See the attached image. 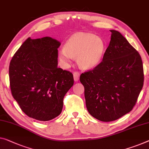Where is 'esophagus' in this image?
<instances>
[{
  "instance_id": "esophagus-1",
  "label": "esophagus",
  "mask_w": 149,
  "mask_h": 149,
  "mask_svg": "<svg viewBox=\"0 0 149 149\" xmlns=\"http://www.w3.org/2000/svg\"><path fill=\"white\" fill-rule=\"evenodd\" d=\"M79 78V73L75 72L74 73V79L75 81H77Z\"/></svg>"
}]
</instances>
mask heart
I'll return each mask as SVG.
<instances>
[{
	"instance_id": "heart-1",
	"label": "heart",
	"mask_w": 149,
	"mask_h": 149,
	"mask_svg": "<svg viewBox=\"0 0 149 149\" xmlns=\"http://www.w3.org/2000/svg\"><path fill=\"white\" fill-rule=\"evenodd\" d=\"M105 43L100 37L88 33H77L66 41L65 47L59 51V60L69 65L74 57L83 70H90L98 65L105 53Z\"/></svg>"
}]
</instances>
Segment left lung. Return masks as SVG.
<instances>
[{"label":"left lung","mask_w":149,"mask_h":149,"mask_svg":"<svg viewBox=\"0 0 149 149\" xmlns=\"http://www.w3.org/2000/svg\"><path fill=\"white\" fill-rule=\"evenodd\" d=\"M110 32L102 61L79 77L88 112L102 122L116 120L130 112L144 81L141 55L120 33Z\"/></svg>","instance_id":"8db88e82"}]
</instances>
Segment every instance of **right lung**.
I'll list each match as a JSON object with an SVG mask.
<instances>
[{
  "mask_svg": "<svg viewBox=\"0 0 149 149\" xmlns=\"http://www.w3.org/2000/svg\"><path fill=\"white\" fill-rule=\"evenodd\" d=\"M61 43L49 37L28 38L11 59V93L23 112L39 121L61 114L63 100L74 85L72 73L57 68Z\"/></svg>",
  "mask_w": 149,
  "mask_h": 149,
  "instance_id": "add662e5",
  "label": "right lung"
}]
</instances>
